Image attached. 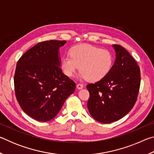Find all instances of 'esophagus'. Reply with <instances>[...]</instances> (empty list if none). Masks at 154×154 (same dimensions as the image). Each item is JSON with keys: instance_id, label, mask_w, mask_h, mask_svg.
Wrapping results in <instances>:
<instances>
[{"instance_id": "esophagus-1", "label": "esophagus", "mask_w": 154, "mask_h": 154, "mask_svg": "<svg viewBox=\"0 0 154 154\" xmlns=\"http://www.w3.org/2000/svg\"><path fill=\"white\" fill-rule=\"evenodd\" d=\"M77 89H79V90L82 89V88H83V85L82 84V83H77Z\"/></svg>"}]
</instances>
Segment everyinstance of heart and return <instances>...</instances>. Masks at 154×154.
I'll return each mask as SVG.
<instances>
[{
  "instance_id": "b5f03b06",
  "label": "heart",
  "mask_w": 154,
  "mask_h": 154,
  "mask_svg": "<svg viewBox=\"0 0 154 154\" xmlns=\"http://www.w3.org/2000/svg\"><path fill=\"white\" fill-rule=\"evenodd\" d=\"M69 56L61 60V67L67 77L73 76L79 66V76L89 82H97L110 71L113 62L111 52L90 44L72 47Z\"/></svg>"
}]
</instances>
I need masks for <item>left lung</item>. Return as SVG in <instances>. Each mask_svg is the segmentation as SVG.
Listing matches in <instances>:
<instances>
[{
	"mask_svg": "<svg viewBox=\"0 0 154 154\" xmlns=\"http://www.w3.org/2000/svg\"><path fill=\"white\" fill-rule=\"evenodd\" d=\"M116 58L110 71L94 83L87 85L88 109L92 118L110 124L123 118L133 108L140 84V68L136 60L119 45H113Z\"/></svg>",
	"mask_w": 154,
	"mask_h": 154,
	"instance_id": "left-lung-1",
	"label": "left lung"
}]
</instances>
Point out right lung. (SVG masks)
<instances>
[{
	"mask_svg": "<svg viewBox=\"0 0 154 154\" xmlns=\"http://www.w3.org/2000/svg\"><path fill=\"white\" fill-rule=\"evenodd\" d=\"M66 42H40L17 61L14 75L15 96L22 110L37 121L55 118L75 90V83L60 67L59 48Z\"/></svg>",
	"mask_w": 154,
	"mask_h": 154,
	"instance_id": "obj_1",
	"label": "right lung"
}]
</instances>
